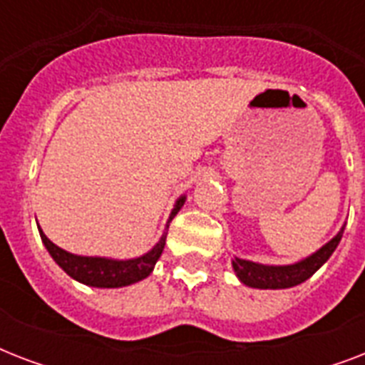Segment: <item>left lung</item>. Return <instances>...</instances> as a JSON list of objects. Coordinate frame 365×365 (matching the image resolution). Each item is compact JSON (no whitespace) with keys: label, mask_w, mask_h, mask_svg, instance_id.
<instances>
[{"label":"left lung","mask_w":365,"mask_h":365,"mask_svg":"<svg viewBox=\"0 0 365 365\" xmlns=\"http://www.w3.org/2000/svg\"><path fill=\"white\" fill-rule=\"evenodd\" d=\"M345 225L339 229V233L335 235L334 239L326 242L320 250L314 254L307 255L303 259L289 263V265H265V263H255L250 259H240L233 257L231 265L240 282L246 284L248 288L257 289H284L294 288L297 284L305 282L320 269V267L329 259V255L334 254L337 244L341 242Z\"/></svg>","instance_id":"obj_1"}]
</instances>
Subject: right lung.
I'll list each match as a JSON object with an SVG mask.
<instances>
[{
	"label": "right lung",
	"mask_w": 365,
	"mask_h": 365,
	"mask_svg": "<svg viewBox=\"0 0 365 365\" xmlns=\"http://www.w3.org/2000/svg\"><path fill=\"white\" fill-rule=\"evenodd\" d=\"M185 199L187 197L182 195L176 200V205L172 208L168 222L165 225V233L159 239V242L155 244L148 254L140 255V257H132V259H113V257H98V255L71 254V252H66L60 246H56L53 240H48L47 235L43 233L39 225H37V229H39L41 240L48 254H51V257L73 280L87 284V286H93V288H123V286H130L134 282H140V280H143V278H148L151 274L155 263L159 261L160 254L165 250L168 225H170L174 216L180 212Z\"/></svg>",
	"instance_id": "right-lung-1"
}]
</instances>
